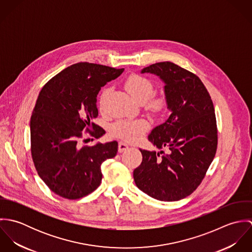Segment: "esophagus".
I'll list each match as a JSON object with an SVG mask.
<instances>
[{"label":"esophagus","instance_id":"esophagus-1","mask_svg":"<svg viewBox=\"0 0 252 252\" xmlns=\"http://www.w3.org/2000/svg\"><path fill=\"white\" fill-rule=\"evenodd\" d=\"M129 148V145L127 144H125L124 142H119L118 143V151L121 153V152H124L125 150H127Z\"/></svg>","mask_w":252,"mask_h":252}]
</instances>
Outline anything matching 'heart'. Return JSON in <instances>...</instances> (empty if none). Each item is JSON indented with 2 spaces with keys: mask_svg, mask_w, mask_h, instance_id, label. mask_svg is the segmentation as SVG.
Instances as JSON below:
<instances>
[{
  "mask_svg": "<svg viewBox=\"0 0 252 252\" xmlns=\"http://www.w3.org/2000/svg\"><path fill=\"white\" fill-rule=\"evenodd\" d=\"M125 87L135 101L145 103L146 108L154 112H158L165 107L164 98L151 96L153 84L144 76L139 74L130 75L125 82ZM106 95L107 90H104L101 95V104H103ZM147 129L148 123L144 119H119L111 125L110 132L113 136L126 142H137L144 136Z\"/></svg>",
  "mask_w": 252,
  "mask_h": 252,
  "instance_id": "1",
  "label": "heart"
}]
</instances>
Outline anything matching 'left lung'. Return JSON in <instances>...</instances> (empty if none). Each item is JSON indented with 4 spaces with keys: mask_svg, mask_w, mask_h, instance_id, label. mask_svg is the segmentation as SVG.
I'll list each match as a JSON object with an SVG mask.
<instances>
[{
    "mask_svg": "<svg viewBox=\"0 0 252 252\" xmlns=\"http://www.w3.org/2000/svg\"><path fill=\"white\" fill-rule=\"evenodd\" d=\"M142 73L157 75L165 84L169 118L152 129L148 141L164 151L140 149L142 164L134 170L139 189L159 201H179L200 185L217 147L216 113L201 79L172 62L152 64Z\"/></svg>",
    "mask_w": 252,
    "mask_h": 252,
    "instance_id": "obj_1",
    "label": "left lung"
}]
</instances>
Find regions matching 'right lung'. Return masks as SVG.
<instances>
[{
	"label": "right lung",
	"instance_id": "obj_1",
	"mask_svg": "<svg viewBox=\"0 0 252 252\" xmlns=\"http://www.w3.org/2000/svg\"><path fill=\"white\" fill-rule=\"evenodd\" d=\"M124 69L77 63L52 77L41 89L30 121L31 152L39 178L55 194L76 200L98 188L101 166L113 158L116 141L93 146H78L82 131L92 136L106 132L91 123L98 116L97 95Z\"/></svg>",
	"mask_w": 252,
	"mask_h": 252
}]
</instances>
